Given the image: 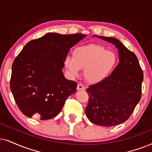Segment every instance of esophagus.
<instances>
[{"mask_svg": "<svg viewBox=\"0 0 152 152\" xmlns=\"http://www.w3.org/2000/svg\"><path fill=\"white\" fill-rule=\"evenodd\" d=\"M78 90H86V87H85L82 83H78L77 86Z\"/></svg>", "mask_w": 152, "mask_h": 152, "instance_id": "34e87169", "label": "esophagus"}]
</instances>
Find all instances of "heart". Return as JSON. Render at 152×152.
<instances>
[{
  "mask_svg": "<svg viewBox=\"0 0 152 152\" xmlns=\"http://www.w3.org/2000/svg\"><path fill=\"white\" fill-rule=\"evenodd\" d=\"M117 62V55L112 50L99 45L80 46L74 50L73 58L67 56L64 65L72 76H77L80 69H85L88 82L97 83L109 76Z\"/></svg>",
  "mask_w": 152,
  "mask_h": 152,
  "instance_id": "1",
  "label": "heart"
}]
</instances>
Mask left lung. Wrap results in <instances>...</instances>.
<instances>
[{"label":"left lung","instance_id":"8db88e82","mask_svg":"<svg viewBox=\"0 0 152 152\" xmlns=\"http://www.w3.org/2000/svg\"><path fill=\"white\" fill-rule=\"evenodd\" d=\"M94 36L114 44L120 62L108 78L86 90L89 102L86 115L95 124L116 126L128 120L140 100L143 72L136 56L120 40Z\"/></svg>","mask_w":152,"mask_h":152}]
</instances>
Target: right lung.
<instances>
[{
	"label": "right lung",
	"instance_id": "add662e5",
	"mask_svg": "<svg viewBox=\"0 0 152 152\" xmlns=\"http://www.w3.org/2000/svg\"><path fill=\"white\" fill-rule=\"evenodd\" d=\"M85 37L49 32L26 44L14 60L10 79L14 99L26 116L51 119L76 92L77 83L65 78L62 69L70 48Z\"/></svg>",
	"mask_w": 152,
	"mask_h": 152
}]
</instances>
